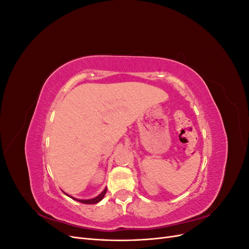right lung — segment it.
<instances>
[{
  "label": "right lung",
  "mask_w": 249,
  "mask_h": 249,
  "mask_svg": "<svg viewBox=\"0 0 249 249\" xmlns=\"http://www.w3.org/2000/svg\"><path fill=\"white\" fill-rule=\"evenodd\" d=\"M106 192H107V188L106 189H105L99 196H96V197H94V198H92V199H76V198H73V197H71L72 199H76L77 201H80V202H83V203H88V205H93V203H96V202H99V201H101L103 198H104V196H105V194H106Z\"/></svg>",
  "instance_id": "1"
}]
</instances>
